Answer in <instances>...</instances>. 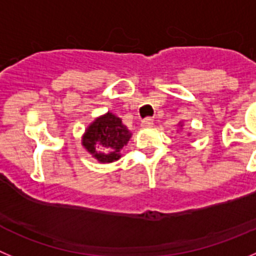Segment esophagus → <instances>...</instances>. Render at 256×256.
Here are the masks:
<instances>
[{"instance_id": "1", "label": "esophagus", "mask_w": 256, "mask_h": 256, "mask_svg": "<svg viewBox=\"0 0 256 256\" xmlns=\"http://www.w3.org/2000/svg\"><path fill=\"white\" fill-rule=\"evenodd\" d=\"M142 128H152L153 126V118L152 117H146L142 121Z\"/></svg>"}]
</instances>
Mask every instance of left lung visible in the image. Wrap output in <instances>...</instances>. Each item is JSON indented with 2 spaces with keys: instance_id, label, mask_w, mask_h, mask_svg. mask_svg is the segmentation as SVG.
<instances>
[{
  "instance_id": "left-lung-1",
  "label": "left lung",
  "mask_w": 256,
  "mask_h": 256,
  "mask_svg": "<svg viewBox=\"0 0 256 256\" xmlns=\"http://www.w3.org/2000/svg\"><path fill=\"white\" fill-rule=\"evenodd\" d=\"M181 126H182V125H181Z\"/></svg>"
}]
</instances>
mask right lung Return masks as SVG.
Segmentation results:
<instances>
[{
	"instance_id": "1",
	"label": "right lung",
	"mask_w": 256,
	"mask_h": 256,
	"mask_svg": "<svg viewBox=\"0 0 256 256\" xmlns=\"http://www.w3.org/2000/svg\"><path fill=\"white\" fill-rule=\"evenodd\" d=\"M131 132L121 118L107 112L88 126L82 135V146L100 163L120 160L122 148L128 142Z\"/></svg>"
}]
</instances>
